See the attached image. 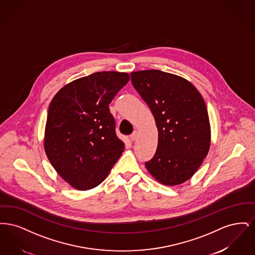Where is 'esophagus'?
Wrapping results in <instances>:
<instances>
[{"label": "esophagus", "mask_w": 255, "mask_h": 255, "mask_svg": "<svg viewBox=\"0 0 255 255\" xmlns=\"http://www.w3.org/2000/svg\"><path fill=\"white\" fill-rule=\"evenodd\" d=\"M137 135H138V133H137V132L136 131H134L131 135H130V138H131V140H133V141H134L136 138H137Z\"/></svg>", "instance_id": "1"}]
</instances>
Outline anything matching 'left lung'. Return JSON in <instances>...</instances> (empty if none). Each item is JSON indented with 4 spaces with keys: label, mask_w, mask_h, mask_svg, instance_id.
<instances>
[{
    "label": "left lung",
    "mask_w": 255,
    "mask_h": 255,
    "mask_svg": "<svg viewBox=\"0 0 255 255\" xmlns=\"http://www.w3.org/2000/svg\"><path fill=\"white\" fill-rule=\"evenodd\" d=\"M134 89L151 110L158 147L146 169L163 185L189 180L208 154L211 130L205 100L182 76L158 70L131 73Z\"/></svg>",
    "instance_id": "left-lung-1"
}]
</instances>
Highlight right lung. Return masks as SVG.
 Masks as SVG:
<instances>
[{
	"label": "right lung",
	"mask_w": 255,
	"mask_h": 255,
	"mask_svg": "<svg viewBox=\"0 0 255 255\" xmlns=\"http://www.w3.org/2000/svg\"><path fill=\"white\" fill-rule=\"evenodd\" d=\"M127 73L98 72L64 86L49 104L44 148L53 168L73 188L103 182L124 151L109 104L128 83Z\"/></svg>",
	"instance_id": "right-lung-1"
}]
</instances>
